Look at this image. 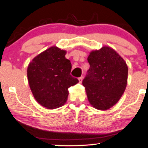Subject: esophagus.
<instances>
[{"label": "esophagus", "mask_w": 148, "mask_h": 148, "mask_svg": "<svg viewBox=\"0 0 148 148\" xmlns=\"http://www.w3.org/2000/svg\"><path fill=\"white\" fill-rule=\"evenodd\" d=\"M82 81H83V77H80L79 78V83H82Z\"/></svg>", "instance_id": "34e87169"}]
</instances>
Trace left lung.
I'll return each instance as SVG.
<instances>
[{
    "mask_svg": "<svg viewBox=\"0 0 148 148\" xmlns=\"http://www.w3.org/2000/svg\"><path fill=\"white\" fill-rule=\"evenodd\" d=\"M90 68L83 80L88 100L95 108L106 110L119 101L127 84L128 66L110 47L92 51L88 57Z\"/></svg>",
    "mask_w": 148,
    "mask_h": 148,
    "instance_id": "8db88e82",
    "label": "left lung"
}]
</instances>
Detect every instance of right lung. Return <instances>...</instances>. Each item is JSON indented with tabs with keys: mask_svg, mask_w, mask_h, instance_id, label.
Returning <instances> with one entry per match:
<instances>
[{
	"mask_svg": "<svg viewBox=\"0 0 148 148\" xmlns=\"http://www.w3.org/2000/svg\"><path fill=\"white\" fill-rule=\"evenodd\" d=\"M66 51L51 47L29 63L27 77L36 101L48 109L60 108L66 103L68 88L79 82L71 75V64Z\"/></svg>",
	"mask_w": 148,
	"mask_h": 148,
	"instance_id": "add662e5",
	"label": "right lung"
}]
</instances>
